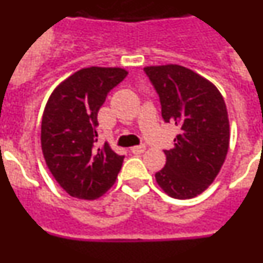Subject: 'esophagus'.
I'll return each mask as SVG.
<instances>
[{"label":"esophagus","mask_w":263,"mask_h":263,"mask_svg":"<svg viewBox=\"0 0 263 263\" xmlns=\"http://www.w3.org/2000/svg\"><path fill=\"white\" fill-rule=\"evenodd\" d=\"M146 150L145 145H139V146H133V147L130 148V152L133 153V154H142L143 152Z\"/></svg>","instance_id":"esophagus-1"}]
</instances>
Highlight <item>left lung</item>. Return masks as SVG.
<instances>
[{"mask_svg": "<svg viewBox=\"0 0 263 263\" xmlns=\"http://www.w3.org/2000/svg\"><path fill=\"white\" fill-rule=\"evenodd\" d=\"M162 106L164 122L179 126L166 164L155 174L174 199H191L210 187L229 148V120L224 99L210 80L178 64L145 67Z\"/></svg>", "mask_w": 263, "mask_h": 263, "instance_id": "obj_1", "label": "left lung"}]
</instances>
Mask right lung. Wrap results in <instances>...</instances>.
Returning <instances> with one entry per match:
<instances>
[{
	"label": "right lung",
	"instance_id": "right-lung-1",
	"mask_svg": "<svg viewBox=\"0 0 263 263\" xmlns=\"http://www.w3.org/2000/svg\"><path fill=\"white\" fill-rule=\"evenodd\" d=\"M127 75L124 68L89 67L58 85L42 117L41 145L46 164L69 196H103L120 173L124 155L108 143L97 147V113L110 89Z\"/></svg>",
	"mask_w": 263,
	"mask_h": 263
}]
</instances>
